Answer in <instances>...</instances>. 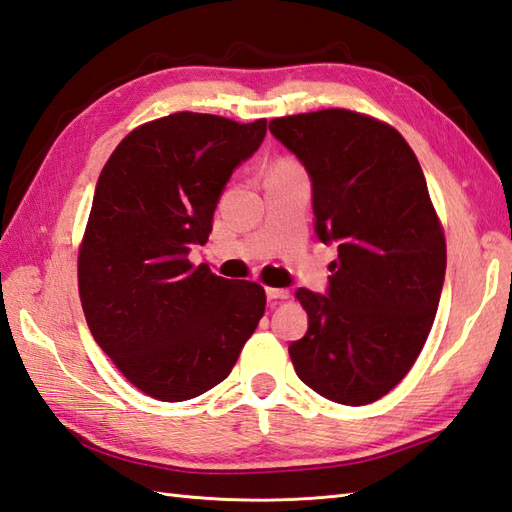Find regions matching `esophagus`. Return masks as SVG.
<instances>
[{
	"mask_svg": "<svg viewBox=\"0 0 512 512\" xmlns=\"http://www.w3.org/2000/svg\"><path fill=\"white\" fill-rule=\"evenodd\" d=\"M266 296H268V301L288 299V296H290V290H285V288H266Z\"/></svg>",
	"mask_w": 512,
	"mask_h": 512,
	"instance_id": "esophagus-1",
	"label": "esophagus"
}]
</instances>
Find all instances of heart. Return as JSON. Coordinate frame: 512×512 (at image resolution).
Here are the masks:
<instances>
[{
  "instance_id": "heart-1",
  "label": "heart",
  "mask_w": 512,
  "mask_h": 512,
  "mask_svg": "<svg viewBox=\"0 0 512 512\" xmlns=\"http://www.w3.org/2000/svg\"><path fill=\"white\" fill-rule=\"evenodd\" d=\"M281 168H294V165H290V163H281Z\"/></svg>"
}]
</instances>
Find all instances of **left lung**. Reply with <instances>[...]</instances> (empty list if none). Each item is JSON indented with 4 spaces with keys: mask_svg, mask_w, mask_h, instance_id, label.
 I'll return each instance as SVG.
<instances>
[{
    "mask_svg": "<svg viewBox=\"0 0 512 512\" xmlns=\"http://www.w3.org/2000/svg\"><path fill=\"white\" fill-rule=\"evenodd\" d=\"M270 133L310 176L316 237L338 246L327 292L296 290L310 320L294 371L366 406L406 377L441 301L447 248L423 170L395 128L353 111L279 117Z\"/></svg>",
    "mask_w": 512,
    "mask_h": 512,
    "instance_id": "obj_1",
    "label": "left lung"
}]
</instances>
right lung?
I'll use <instances>...</instances> for the list:
<instances>
[{"label":"right lung","instance_id":"add662e5","mask_svg":"<svg viewBox=\"0 0 512 512\" xmlns=\"http://www.w3.org/2000/svg\"><path fill=\"white\" fill-rule=\"evenodd\" d=\"M264 137L266 120L174 113L133 130L95 185L78 255L82 310L100 349L154 399L218 386L264 316L261 285L189 264L231 174Z\"/></svg>","mask_w":512,"mask_h":512}]
</instances>
